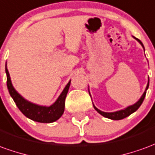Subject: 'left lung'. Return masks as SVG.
<instances>
[{
	"mask_svg": "<svg viewBox=\"0 0 155 155\" xmlns=\"http://www.w3.org/2000/svg\"><path fill=\"white\" fill-rule=\"evenodd\" d=\"M135 39L137 40L138 42H139V44H141L142 47L143 48V49H144V47H143V44L142 43L141 41L138 38H135ZM149 81H148V85L146 86V89H145V91L143 92V94L142 95V96L140 97V99L136 102L135 104L134 105H132V106H129V107H127L124 108L123 110H120V111H114V112H105V111H102L99 110L98 108H96L94 105V108L96 109V111L97 112H99L101 115L105 117H107V118H109V119H111V120H121V119H123L127 117H128L129 115H131L132 113H134V111H136L138 110L139 107L141 106V104L143 103V101L144 100V97H145V95H146V91L148 90L149 88ZM90 93V91H89ZM91 96V95H90Z\"/></svg>",
	"mask_w": 155,
	"mask_h": 155,
	"instance_id": "8db88e82",
	"label": "left lung"
}]
</instances>
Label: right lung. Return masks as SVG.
I'll return each instance as SVG.
<instances>
[{
  "label": "right lung",
  "instance_id": "obj_1",
  "mask_svg": "<svg viewBox=\"0 0 155 155\" xmlns=\"http://www.w3.org/2000/svg\"><path fill=\"white\" fill-rule=\"evenodd\" d=\"M6 85H7V89L9 91L10 95L12 97L17 107L19 108V110L27 117H28L32 121L38 122V123H50L57 121L63 115L64 111L65 98H66L67 93H68L70 85V81H69V83L67 84L64 89L63 90L62 93L59 95L54 103L49 107H45V106H39V105L30 102L24 99L19 93L17 92L12 84L10 74L7 68H6Z\"/></svg>",
  "mask_w": 155,
  "mask_h": 155
}]
</instances>
